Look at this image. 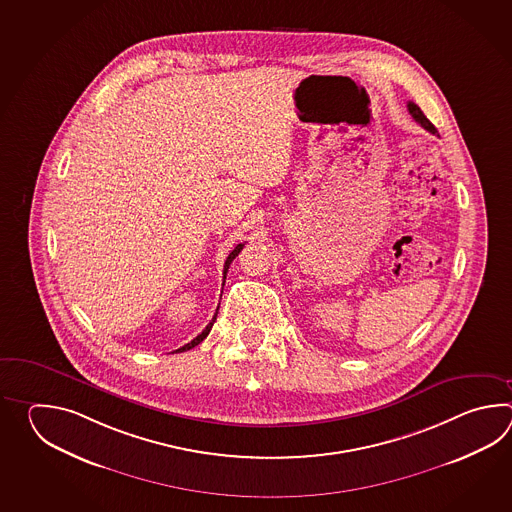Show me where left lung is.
Here are the masks:
<instances>
[{
	"instance_id": "obj_1",
	"label": "left lung",
	"mask_w": 512,
	"mask_h": 512,
	"mask_svg": "<svg viewBox=\"0 0 512 512\" xmlns=\"http://www.w3.org/2000/svg\"><path fill=\"white\" fill-rule=\"evenodd\" d=\"M408 111H410V115L414 117L415 122H419L425 130L430 131V133H437V130H435L434 124L430 122V120L426 119L425 113L421 111V108L417 106V104H414V102H408Z\"/></svg>"
}]
</instances>
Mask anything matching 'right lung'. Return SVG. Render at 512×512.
I'll use <instances>...</instances> for the list:
<instances>
[{"instance_id": "1", "label": "right lung", "mask_w": 512, "mask_h": 512, "mask_svg": "<svg viewBox=\"0 0 512 512\" xmlns=\"http://www.w3.org/2000/svg\"><path fill=\"white\" fill-rule=\"evenodd\" d=\"M241 249H243V243H240V245H236V249L234 251L230 252L229 258H227V261H225V267H223V285H225V278H227V271H229L230 263H232V260L240 254ZM216 318H218V313L214 315V318L208 322V326L197 335L192 342H188V344H185L183 348L177 349V351H188V349L194 348V346H197V344H201L205 338L208 337V333H210V329H212V326H214V322H216Z\"/></svg>"}]
</instances>
